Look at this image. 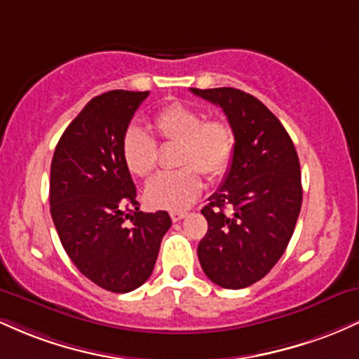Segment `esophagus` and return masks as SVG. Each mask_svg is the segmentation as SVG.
<instances>
[{
  "label": "esophagus",
  "mask_w": 359,
  "mask_h": 359,
  "mask_svg": "<svg viewBox=\"0 0 359 359\" xmlns=\"http://www.w3.org/2000/svg\"><path fill=\"white\" fill-rule=\"evenodd\" d=\"M185 216H187V212H184V211H174V212H170V217H172V221H174V222L184 219Z\"/></svg>",
  "instance_id": "obj_1"
}]
</instances>
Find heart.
I'll list each match as a JSON object with an SVG mask.
<instances>
[{
    "label": "heart",
    "mask_w": 359,
    "mask_h": 359,
    "mask_svg": "<svg viewBox=\"0 0 359 359\" xmlns=\"http://www.w3.org/2000/svg\"><path fill=\"white\" fill-rule=\"evenodd\" d=\"M148 130L162 142H177L174 172L156 175L145 189L148 205L184 211L203 191V177L219 179L228 172L236 150V135L226 119L211 118L194 106L168 102L148 121ZM123 162L131 175L147 179L156 165L155 142L140 128H128L121 140Z\"/></svg>",
    "instance_id": "obj_1"
}]
</instances>
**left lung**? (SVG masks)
I'll return each mask as SVG.
<instances>
[{"mask_svg": "<svg viewBox=\"0 0 359 359\" xmlns=\"http://www.w3.org/2000/svg\"><path fill=\"white\" fill-rule=\"evenodd\" d=\"M191 90L219 106L236 135L228 174L201 211L208 233L197 257L216 285L250 287L273 269L294 234L302 205L297 151L278 118L251 94Z\"/></svg>", "mask_w": 359, "mask_h": 359, "instance_id": "8db88e82", "label": "left lung"}]
</instances>
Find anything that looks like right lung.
<instances>
[{"mask_svg":"<svg viewBox=\"0 0 359 359\" xmlns=\"http://www.w3.org/2000/svg\"><path fill=\"white\" fill-rule=\"evenodd\" d=\"M147 96L116 89L93 97L62 133L50 165V214L62 246L84 277L114 294L147 282L172 224L167 211H140L121 156L123 135Z\"/></svg>","mask_w":359,"mask_h":359,"instance_id":"right-lung-1","label":"right lung"}]
</instances>
